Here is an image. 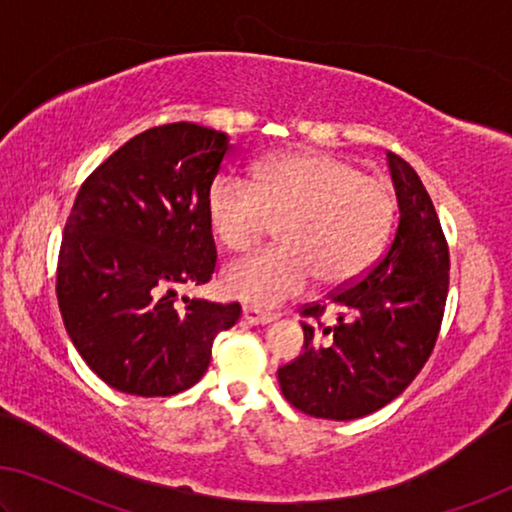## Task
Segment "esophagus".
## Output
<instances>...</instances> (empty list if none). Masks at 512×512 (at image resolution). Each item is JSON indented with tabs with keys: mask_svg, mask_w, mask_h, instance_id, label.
<instances>
[{
	"mask_svg": "<svg viewBox=\"0 0 512 512\" xmlns=\"http://www.w3.org/2000/svg\"><path fill=\"white\" fill-rule=\"evenodd\" d=\"M243 319H246L248 324H269L276 319V315L257 308V305H243Z\"/></svg>",
	"mask_w": 512,
	"mask_h": 512,
	"instance_id": "1",
	"label": "esophagus"
}]
</instances>
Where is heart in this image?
Segmentation results:
<instances>
[{
  "instance_id": "b5f03b06",
  "label": "heart",
  "mask_w": 512,
  "mask_h": 512,
  "mask_svg": "<svg viewBox=\"0 0 512 512\" xmlns=\"http://www.w3.org/2000/svg\"><path fill=\"white\" fill-rule=\"evenodd\" d=\"M393 188L365 177L349 160L294 154L262 163L250 183L220 174L207 195V218L227 250H246L278 223L282 246L236 259L223 271L232 299L278 305L322 285L356 280L381 255L395 225Z\"/></svg>"
}]
</instances>
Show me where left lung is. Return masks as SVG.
<instances>
[{
  "instance_id": "1",
  "label": "left lung",
  "mask_w": 512,
  "mask_h": 512,
  "mask_svg": "<svg viewBox=\"0 0 512 512\" xmlns=\"http://www.w3.org/2000/svg\"><path fill=\"white\" fill-rule=\"evenodd\" d=\"M400 204L391 246L372 269L338 285L299 315L303 354L278 370L280 391L315 418L352 421L407 388L439 338L448 296V241L421 177L388 151ZM326 311L336 322L323 324Z\"/></svg>"
}]
</instances>
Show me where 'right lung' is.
I'll return each instance as SVG.
<instances>
[{
  "label": "right lung",
  "instance_id": "1",
  "mask_svg": "<svg viewBox=\"0 0 512 512\" xmlns=\"http://www.w3.org/2000/svg\"><path fill=\"white\" fill-rule=\"evenodd\" d=\"M227 135L188 121L135 135L89 174L68 213L57 301L68 335L105 384L167 398L202 379L239 303L179 301L209 282L216 243L207 195Z\"/></svg>",
  "mask_w": 512,
  "mask_h": 512
}]
</instances>
